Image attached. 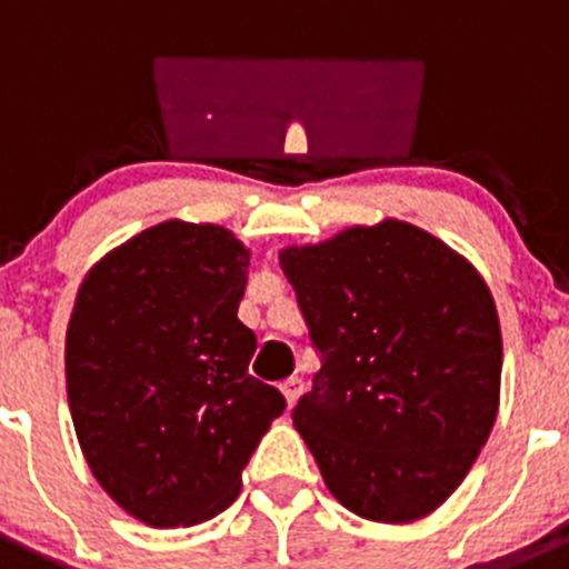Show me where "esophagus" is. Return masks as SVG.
I'll use <instances>...</instances> for the list:
<instances>
[{
	"label": "esophagus",
	"instance_id": "esophagus-1",
	"mask_svg": "<svg viewBox=\"0 0 569 569\" xmlns=\"http://www.w3.org/2000/svg\"><path fill=\"white\" fill-rule=\"evenodd\" d=\"M281 396H284V401H288L290 407L296 405V401H299V396H301V390H305V385H301V379H288V381H281Z\"/></svg>",
	"mask_w": 569,
	"mask_h": 569
}]
</instances>
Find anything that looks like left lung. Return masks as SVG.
Wrapping results in <instances>:
<instances>
[{
  "mask_svg": "<svg viewBox=\"0 0 569 569\" xmlns=\"http://www.w3.org/2000/svg\"><path fill=\"white\" fill-rule=\"evenodd\" d=\"M321 356L293 425L350 512L425 519L465 481L499 413L501 328L465 256L385 219L284 248Z\"/></svg>",
  "mask_w": 569,
  "mask_h": 569,
  "instance_id": "8db88e82",
  "label": "left lung"
}]
</instances>
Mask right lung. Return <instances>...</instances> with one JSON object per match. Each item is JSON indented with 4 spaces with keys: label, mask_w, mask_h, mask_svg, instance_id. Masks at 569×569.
I'll return each mask as SVG.
<instances>
[{
    "label": "right lung",
    "mask_w": 569,
    "mask_h": 569,
    "mask_svg": "<svg viewBox=\"0 0 569 569\" xmlns=\"http://www.w3.org/2000/svg\"><path fill=\"white\" fill-rule=\"evenodd\" d=\"M250 250L219 224L170 219L84 276L64 339L68 405L90 472L133 519L190 527L236 501L284 410L253 379L239 321Z\"/></svg>",
    "instance_id": "right-lung-1"
}]
</instances>
